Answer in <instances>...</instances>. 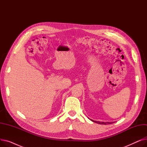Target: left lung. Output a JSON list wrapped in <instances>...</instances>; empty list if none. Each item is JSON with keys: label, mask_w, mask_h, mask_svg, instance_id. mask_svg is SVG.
Returning a JSON list of instances; mask_svg holds the SVG:
<instances>
[{"label": "left lung", "mask_w": 147, "mask_h": 147, "mask_svg": "<svg viewBox=\"0 0 147 147\" xmlns=\"http://www.w3.org/2000/svg\"><path fill=\"white\" fill-rule=\"evenodd\" d=\"M90 120H92L93 122L98 123V124H100V125H109V124H111V123L115 122V121H113V122H101V121H98L93 120H92V119H90Z\"/></svg>", "instance_id": "1"}]
</instances>
